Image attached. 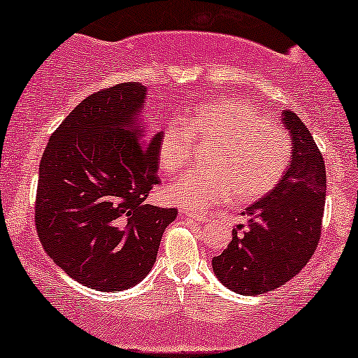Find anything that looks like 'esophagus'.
<instances>
[{
	"mask_svg": "<svg viewBox=\"0 0 358 358\" xmlns=\"http://www.w3.org/2000/svg\"><path fill=\"white\" fill-rule=\"evenodd\" d=\"M182 215L183 217H188L190 220L198 222V223L208 222V215H205V213H195V212H187V210H182Z\"/></svg>",
	"mask_w": 358,
	"mask_h": 358,
	"instance_id": "34e87169",
	"label": "esophagus"
}]
</instances>
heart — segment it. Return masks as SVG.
Masks as SVG:
<instances>
[{"label":"heart","mask_w":358,"mask_h":358,"mask_svg":"<svg viewBox=\"0 0 358 358\" xmlns=\"http://www.w3.org/2000/svg\"><path fill=\"white\" fill-rule=\"evenodd\" d=\"M185 124H170L158 140V163L165 173H180L190 163L193 141L215 145L206 153V168L183 175L168 188V198L183 208L196 212L231 196L240 205L253 203L278 187L290 165L285 130L258 115L245 98L203 103Z\"/></svg>","instance_id":"b5f03b06"}]
</instances>
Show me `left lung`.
I'll list each match as a JSON object with an SVG mask.
<instances>
[{
    "mask_svg": "<svg viewBox=\"0 0 358 358\" xmlns=\"http://www.w3.org/2000/svg\"><path fill=\"white\" fill-rule=\"evenodd\" d=\"M290 131L292 163L278 187L243 210L231 242L213 257L217 278L230 290L260 295L294 278L307 265L320 238L327 175L312 133L294 111L283 110Z\"/></svg>",
    "mask_w": 358,
    "mask_h": 358,
    "instance_id": "left-lung-1",
    "label": "left lung"
}]
</instances>
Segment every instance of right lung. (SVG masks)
Listing matches in <instances>:
<instances>
[{"label":"right lung","mask_w":358,"mask_h":358,"mask_svg":"<svg viewBox=\"0 0 358 358\" xmlns=\"http://www.w3.org/2000/svg\"><path fill=\"white\" fill-rule=\"evenodd\" d=\"M146 86L90 94L51 135L40 163L34 222L59 268L98 292L127 290L157 260L178 210L145 203L158 185L157 146L143 120Z\"/></svg>","instance_id":"obj_1"}]
</instances>
